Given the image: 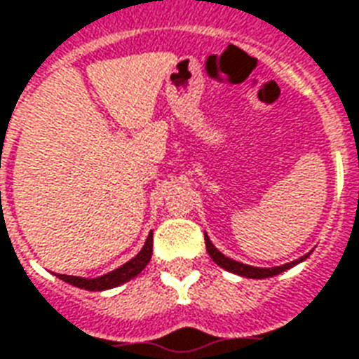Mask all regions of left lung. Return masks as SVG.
Listing matches in <instances>:
<instances>
[{"instance_id": "8db88e82", "label": "left lung", "mask_w": 359, "mask_h": 359, "mask_svg": "<svg viewBox=\"0 0 359 359\" xmlns=\"http://www.w3.org/2000/svg\"><path fill=\"white\" fill-rule=\"evenodd\" d=\"M205 246H207V252L209 256L212 258L216 265H220L222 269L229 271V273H235V275H241V277H246V278H269V277H275L278 273H283V271L290 269V267H294V265L301 264L303 259H307L309 254L305 256H301L299 259H294V262H290V264H284V265H277V267H254V265H246V264H241V262H235V259L228 258V256H224L218 248H216L210 239L207 237L205 233Z\"/></svg>"}]
</instances>
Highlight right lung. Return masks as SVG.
Wrapping results in <instances>:
<instances>
[{
    "mask_svg": "<svg viewBox=\"0 0 359 359\" xmlns=\"http://www.w3.org/2000/svg\"><path fill=\"white\" fill-rule=\"evenodd\" d=\"M150 258H152V231L147 237V243L141 248V252L137 254L135 258H131L130 262H126L124 265H120L118 269L111 271L107 275L95 278H84V277H73V275H58L64 283L76 286V288L90 290V292H103V290L116 288L120 284L128 283L131 278H135L141 271L149 265Z\"/></svg>",
    "mask_w": 359,
    "mask_h": 359,
    "instance_id": "obj_1",
    "label": "right lung"
}]
</instances>
